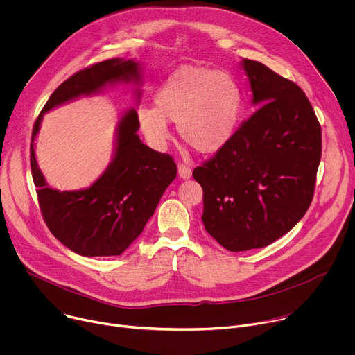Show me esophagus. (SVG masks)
I'll use <instances>...</instances> for the list:
<instances>
[{
	"mask_svg": "<svg viewBox=\"0 0 355 355\" xmlns=\"http://www.w3.org/2000/svg\"><path fill=\"white\" fill-rule=\"evenodd\" d=\"M178 175H180L181 178H184V180L191 178V175H192L191 167L187 166V164H184V163H180V164H178Z\"/></svg>",
	"mask_w": 355,
	"mask_h": 355,
	"instance_id": "esophagus-1",
	"label": "esophagus"
}]
</instances>
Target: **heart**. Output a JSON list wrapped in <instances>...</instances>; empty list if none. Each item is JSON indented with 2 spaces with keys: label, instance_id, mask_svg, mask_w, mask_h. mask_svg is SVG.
Wrapping results in <instances>:
<instances>
[{
  "label": "heart",
  "instance_id": "obj_1",
  "mask_svg": "<svg viewBox=\"0 0 355 355\" xmlns=\"http://www.w3.org/2000/svg\"><path fill=\"white\" fill-rule=\"evenodd\" d=\"M241 95L234 78L220 70L185 66L175 70L155 95V108L141 107L137 121L155 146L170 139L167 123H175L180 137L198 153H215L232 137Z\"/></svg>",
  "mask_w": 355,
  "mask_h": 355
}]
</instances>
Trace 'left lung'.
<instances>
[{
  "label": "left lung",
  "instance_id": "8db88e82",
  "mask_svg": "<svg viewBox=\"0 0 355 355\" xmlns=\"http://www.w3.org/2000/svg\"><path fill=\"white\" fill-rule=\"evenodd\" d=\"M257 111L192 173L204 189L202 222L229 251L261 248L309 209L322 128L308 96L260 62L243 59Z\"/></svg>",
  "mask_w": 355,
  "mask_h": 355
}]
</instances>
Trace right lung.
Returning a JSON list of instances; mask_svg holds the SVG:
<instances>
[{
  "mask_svg": "<svg viewBox=\"0 0 355 355\" xmlns=\"http://www.w3.org/2000/svg\"><path fill=\"white\" fill-rule=\"evenodd\" d=\"M121 80L139 83L137 63L111 59L77 71L50 95L32 130L31 168L43 220L59 241L84 257L121 256L143 232L177 175V164L170 155L140 141L136 135L137 112L130 110L118 126L115 159L91 187L60 192L46 184L33 148L43 114Z\"/></svg>",
  "mask_w": 355,
  "mask_h": 355,
  "instance_id": "1",
  "label": "right lung"
}]
</instances>
